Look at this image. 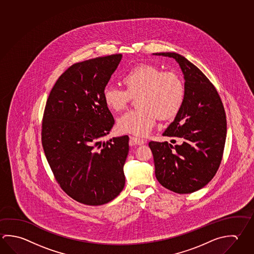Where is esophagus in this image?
<instances>
[{
  "mask_svg": "<svg viewBox=\"0 0 254 254\" xmlns=\"http://www.w3.org/2000/svg\"><path fill=\"white\" fill-rule=\"evenodd\" d=\"M130 141L134 144H137V145H142V144L145 143V140L141 139V138L135 137V136H130Z\"/></svg>",
  "mask_w": 254,
  "mask_h": 254,
  "instance_id": "1",
  "label": "esophagus"
}]
</instances>
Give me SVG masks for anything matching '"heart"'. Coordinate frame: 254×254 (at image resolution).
Masks as SVG:
<instances>
[{
    "label": "heart",
    "instance_id": "b5f03b06",
    "mask_svg": "<svg viewBox=\"0 0 254 254\" xmlns=\"http://www.w3.org/2000/svg\"><path fill=\"white\" fill-rule=\"evenodd\" d=\"M126 89L107 85L103 90V102L113 112L124 110L131 96H136L138 108L126 112L118 120L121 133L144 136L154 127L159 117L166 121L178 114L185 99V85L176 72L151 64H139L122 76Z\"/></svg>",
    "mask_w": 254,
    "mask_h": 254
}]
</instances>
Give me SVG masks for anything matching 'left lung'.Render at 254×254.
<instances>
[{"label": "left lung", "instance_id": "1", "mask_svg": "<svg viewBox=\"0 0 254 254\" xmlns=\"http://www.w3.org/2000/svg\"><path fill=\"white\" fill-rule=\"evenodd\" d=\"M154 54L175 59L186 80L182 107L162 133L181 138L182 144L149 142L156 178L170 191L191 193L205 187L221 163L227 136L226 112L218 91L195 65L175 53Z\"/></svg>", "mask_w": 254, "mask_h": 254}]
</instances>
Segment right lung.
Returning <instances> with one entry per match:
<instances>
[{
	"instance_id": "right-lung-1",
	"label": "right lung",
	"mask_w": 254,
	"mask_h": 254,
	"mask_svg": "<svg viewBox=\"0 0 254 254\" xmlns=\"http://www.w3.org/2000/svg\"><path fill=\"white\" fill-rule=\"evenodd\" d=\"M121 58L112 54L74 63L56 81L45 105V157L59 186L83 204L107 203L125 186L128 136L103 142L115 122L103 90Z\"/></svg>"
}]
</instances>
